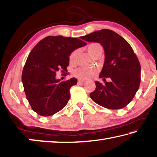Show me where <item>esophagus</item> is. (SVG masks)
I'll list each match as a JSON object with an SVG mask.
<instances>
[{
  "label": "esophagus",
  "instance_id": "34e87169",
  "mask_svg": "<svg viewBox=\"0 0 157 157\" xmlns=\"http://www.w3.org/2000/svg\"><path fill=\"white\" fill-rule=\"evenodd\" d=\"M85 82L84 79H78V83L79 84H81V83H84Z\"/></svg>",
  "mask_w": 157,
  "mask_h": 157
}]
</instances>
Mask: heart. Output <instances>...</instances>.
Instances as JSON below:
<instances>
[{
	"label": "heart",
	"instance_id": "heart-1",
	"mask_svg": "<svg viewBox=\"0 0 157 157\" xmlns=\"http://www.w3.org/2000/svg\"><path fill=\"white\" fill-rule=\"evenodd\" d=\"M89 52L92 56H95L100 50H102V48L99 44L93 43L89 44L87 47ZM77 55V51L74 50L69 55V61L70 62L73 63L75 62ZM98 73V69L95 68H85V67H79L73 71V75L79 79H86L91 78L96 75Z\"/></svg>",
	"mask_w": 157,
	"mask_h": 157
}]
</instances>
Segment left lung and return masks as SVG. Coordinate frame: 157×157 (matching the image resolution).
<instances>
[{"label":"left lung","mask_w":157,"mask_h":157,"mask_svg":"<svg viewBox=\"0 0 157 157\" xmlns=\"http://www.w3.org/2000/svg\"><path fill=\"white\" fill-rule=\"evenodd\" d=\"M86 41L100 43L104 48L105 59L100 78L111 81L102 85L95 82L90 97L98 105L109 109H120L131 102L139 88L140 65L132 48L125 39L107 29L82 36Z\"/></svg>","instance_id":"obj_1"}]
</instances>
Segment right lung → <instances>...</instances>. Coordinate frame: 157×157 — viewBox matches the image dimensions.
Returning a JSON list of instances; mask_svg holds the SVG:
<instances>
[{"label": "right lung", "mask_w": 157, "mask_h": 157, "mask_svg": "<svg viewBox=\"0 0 157 157\" xmlns=\"http://www.w3.org/2000/svg\"><path fill=\"white\" fill-rule=\"evenodd\" d=\"M86 44L81 39L62 36L45 37L32 50L22 72L26 98L34 111L50 116L62 110L70 99V89L76 78L60 82L56 73L67 71L69 55ZM65 73L64 75H67Z\"/></svg>", "instance_id": "1"}]
</instances>
